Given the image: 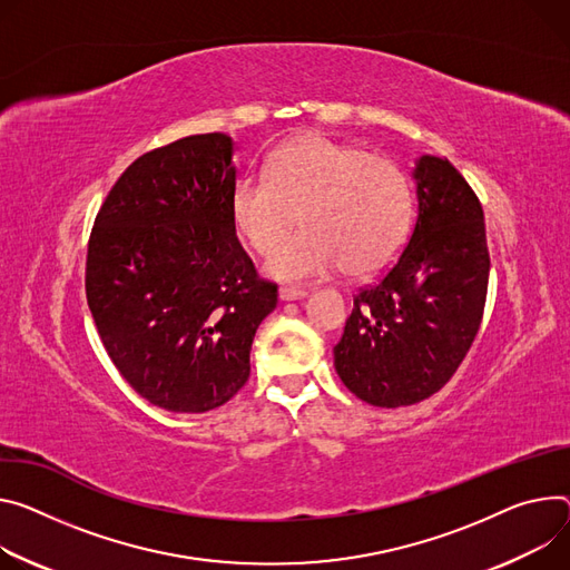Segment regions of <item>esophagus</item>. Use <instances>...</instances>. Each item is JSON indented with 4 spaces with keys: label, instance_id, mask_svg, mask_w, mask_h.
<instances>
[{
    "label": "esophagus",
    "instance_id": "esophagus-1",
    "mask_svg": "<svg viewBox=\"0 0 570 570\" xmlns=\"http://www.w3.org/2000/svg\"><path fill=\"white\" fill-rule=\"evenodd\" d=\"M308 293L302 288H291V286H282L279 288V299L282 302H295V299H304Z\"/></svg>",
    "mask_w": 570,
    "mask_h": 570
}]
</instances>
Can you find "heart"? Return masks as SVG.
I'll list each match as a JSON object with an SVG mask.
<instances>
[{
	"label": "heart",
	"instance_id": "heart-1",
	"mask_svg": "<svg viewBox=\"0 0 570 570\" xmlns=\"http://www.w3.org/2000/svg\"><path fill=\"white\" fill-rule=\"evenodd\" d=\"M266 177L245 175L229 195V216L247 247L264 254L296 224L305 232L268 256L266 273L312 282L345 268L368 277L400 252L411 220L404 170L384 154L325 134H304L268 161Z\"/></svg>",
	"mask_w": 570,
	"mask_h": 570
}]
</instances>
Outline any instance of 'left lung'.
<instances>
[{
    "label": "left lung",
    "instance_id": "obj_1",
    "mask_svg": "<svg viewBox=\"0 0 570 570\" xmlns=\"http://www.w3.org/2000/svg\"><path fill=\"white\" fill-rule=\"evenodd\" d=\"M419 214L389 273L361 288L334 347L341 382L373 406L434 395L469 352L487 302L489 249L478 195L448 161L411 170Z\"/></svg>",
    "mask_w": 570,
    "mask_h": 570
}]
</instances>
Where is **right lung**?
<instances>
[{"instance_id": "add662e5", "label": "right lung", "mask_w": 570, "mask_h": 570, "mask_svg": "<svg viewBox=\"0 0 570 570\" xmlns=\"http://www.w3.org/2000/svg\"><path fill=\"white\" fill-rule=\"evenodd\" d=\"M234 140L197 134L136 159L95 218L86 297L129 386L175 413H204L249 377V350L277 306L236 238Z\"/></svg>"}]
</instances>
